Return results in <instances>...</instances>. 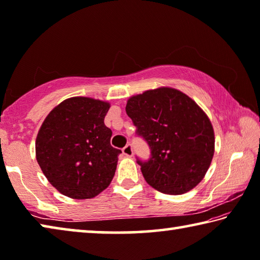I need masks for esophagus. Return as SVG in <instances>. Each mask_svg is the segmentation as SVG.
I'll use <instances>...</instances> for the list:
<instances>
[{"label":"esophagus","instance_id":"esophagus-1","mask_svg":"<svg viewBox=\"0 0 260 260\" xmlns=\"http://www.w3.org/2000/svg\"><path fill=\"white\" fill-rule=\"evenodd\" d=\"M122 153H124L125 156H127V157H132L133 156V148H132V146L131 144H127V146L122 149Z\"/></svg>","mask_w":260,"mask_h":260}]
</instances>
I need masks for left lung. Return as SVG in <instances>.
<instances>
[{"instance_id":"left-lung-1","label":"left lung","mask_w":260,"mask_h":260,"mask_svg":"<svg viewBox=\"0 0 260 260\" xmlns=\"http://www.w3.org/2000/svg\"><path fill=\"white\" fill-rule=\"evenodd\" d=\"M126 112L151 149L138 160L149 186L169 195L190 191L214 155V131L195 101L172 87H158L127 100Z\"/></svg>"}]
</instances>
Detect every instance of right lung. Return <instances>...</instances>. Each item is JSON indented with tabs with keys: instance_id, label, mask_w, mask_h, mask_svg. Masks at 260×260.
Masks as SVG:
<instances>
[{
	"instance_id": "1",
	"label": "right lung",
	"mask_w": 260,
	"mask_h": 260,
	"mask_svg": "<svg viewBox=\"0 0 260 260\" xmlns=\"http://www.w3.org/2000/svg\"><path fill=\"white\" fill-rule=\"evenodd\" d=\"M111 104L85 96L64 100L48 113L35 140V157L48 181L73 200L93 199L111 183L121 151L104 125Z\"/></svg>"
}]
</instances>
